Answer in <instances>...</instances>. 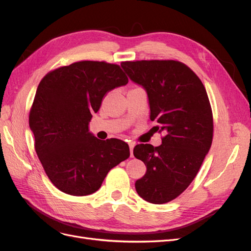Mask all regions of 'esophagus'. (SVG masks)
<instances>
[{
	"label": "esophagus",
	"instance_id": "34e87169",
	"mask_svg": "<svg viewBox=\"0 0 251 251\" xmlns=\"http://www.w3.org/2000/svg\"><path fill=\"white\" fill-rule=\"evenodd\" d=\"M128 147H130V156L133 157V156H134V155H133V149H134V147H135V143L130 142V143H128Z\"/></svg>",
	"mask_w": 251,
	"mask_h": 251
}]
</instances>
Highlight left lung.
I'll return each instance as SVG.
<instances>
[{"label": "left lung", "mask_w": 251, "mask_h": 251, "mask_svg": "<svg viewBox=\"0 0 251 251\" xmlns=\"http://www.w3.org/2000/svg\"><path fill=\"white\" fill-rule=\"evenodd\" d=\"M121 68L148 94L155 132L161 146L137 144L134 156L147 166L135 182L137 194L153 204L170 202L183 193L198 174L212 141V113L202 81L177 60L124 62Z\"/></svg>", "instance_id": "left-lung-1"}]
</instances>
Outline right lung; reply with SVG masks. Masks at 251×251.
Here are the masks:
<instances>
[{
  "instance_id": "1",
  "label": "right lung",
  "mask_w": 251,
  "mask_h": 251,
  "mask_svg": "<svg viewBox=\"0 0 251 251\" xmlns=\"http://www.w3.org/2000/svg\"><path fill=\"white\" fill-rule=\"evenodd\" d=\"M128 79L118 65L82 60L49 72L37 87L29 114L35 151L59 191L87 196L114 166L130 157L125 141L100 140L89 131L92 114L111 90Z\"/></svg>"
}]
</instances>
